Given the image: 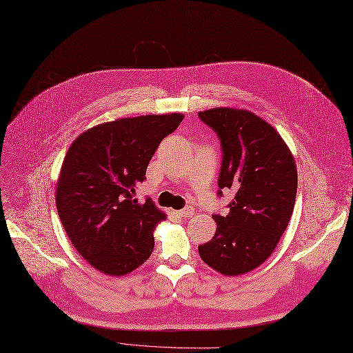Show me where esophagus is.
Returning <instances> with one entry per match:
<instances>
[{
	"instance_id": "1",
	"label": "esophagus",
	"mask_w": 353,
	"mask_h": 353,
	"mask_svg": "<svg viewBox=\"0 0 353 353\" xmlns=\"http://www.w3.org/2000/svg\"><path fill=\"white\" fill-rule=\"evenodd\" d=\"M177 214H179L180 217H183V219H190V217L194 214V209H193V208H186V209H183V210L177 212Z\"/></svg>"
}]
</instances>
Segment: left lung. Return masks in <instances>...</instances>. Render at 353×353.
Returning <instances> with one entry per match:
<instances>
[{
	"label": "left lung",
	"instance_id": "1",
	"mask_svg": "<svg viewBox=\"0 0 353 353\" xmlns=\"http://www.w3.org/2000/svg\"><path fill=\"white\" fill-rule=\"evenodd\" d=\"M199 117L221 143L219 188L234 192L229 213L213 216L216 233L199 254L216 272L239 276L261 266L279 243L293 213L298 170L281 134L252 111L219 107Z\"/></svg>",
	"mask_w": 353,
	"mask_h": 353
}]
</instances>
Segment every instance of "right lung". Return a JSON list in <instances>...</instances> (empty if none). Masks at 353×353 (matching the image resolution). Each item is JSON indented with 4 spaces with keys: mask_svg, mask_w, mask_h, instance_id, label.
<instances>
[{
    "mask_svg": "<svg viewBox=\"0 0 353 353\" xmlns=\"http://www.w3.org/2000/svg\"><path fill=\"white\" fill-rule=\"evenodd\" d=\"M184 119L147 114L91 127L64 157L55 205L72 246L97 270L124 276L150 257L165 214L152 199L133 200L160 141Z\"/></svg>",
    "mask_w": 353,
    "mask_h": 353,
    "instance_id": "right-lung-1",
    "label": "right lung"
}]
</instances>
